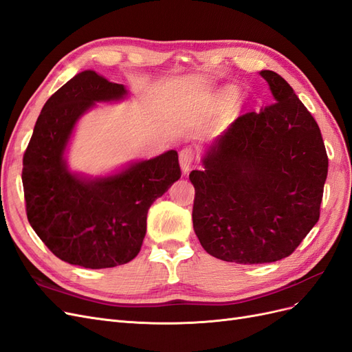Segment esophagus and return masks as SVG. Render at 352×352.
Here are the masks:
<instances>
[{
	"instance_id": "34e87169",
	"label": "esophagus",
	"mask_w": 352,
	"mask_h": 352,
	"mask_svg": "<svg viewBox=\"0 0 352 352\" xmlns=\"http://www.w3.org/2000/svg\"><path fill=\"white\" fill-rule=\"evenodd\" d=\"M194 158H195V154H194V150H190V148H184L182 151L179 153V163H180V167H182V172L186 175L190 167H192V163H194Z\"/></svg>"
}]
</instances>
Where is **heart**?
I'll list each match as a JSON object with an SVG mask.
<instances>
[{"mask_svg":"<svg viewBox=\"0 0 352 352\" xmlns=\"http://www.w3.org/2000/svg\"><path fill=\"white\" fill-rule=\"evenodd\" d=\"M236 95H238V92H236V89H233V88H230V89H226V91H225V98H226L228 101L235 100V98H236Z\"/></svg>","mask_w":352,"mask_h":352,"instance_id":"heart-1","label":"heart"}]
</instances>
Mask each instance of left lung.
Listing matches in <instances>:
<instances>
[{"label": "left lung", "mask_w": 352, "mask_h": 352, "mask_svg": "<svg viewBox=\"0 0 352 352\" xmlns=\"http://www.w3.org/2000/svg\"><path fill=\"white\" fill-rule=\"evenodd\" d=\"M274 102L239 116L189 175L192 221L210 255L238 264L282 260L320 217L329 160L314 117L282 76L260 72Z\"/></svg>", "instance_id": "1"}]
</instances>
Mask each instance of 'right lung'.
Segmentation results:
<instances>
[{
    "mask_svg": "<svg viewBox=\"0 0 352 352\" xmlns=\"http://www.w3.org/2000/svg\"><path fill=\"white\" fill-rule=\"evenodd\" d=\"M124 95L123 85L92 70L78 73L45 102L23 155L32 229L56 257L85 269L133 260L142 247L148 208L182 175L175 150L109 177L85 179L69 172L63 154L79 117L94 102Z\"/></svg>",
    "mask_w": 352,
    "mask_h": 352,
    "instance_id": "obj_1",
    "label": "right lung"
}]
</instances>
